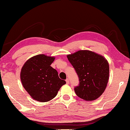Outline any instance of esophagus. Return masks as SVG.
I'll return each mask as SVG.
<instances>
[{
  "mask_svg": "<svg viewBox=\"0 0 130 130\" xmlns=\"http://www.w3.org/2000/svg\"><path fill=\"white\" fill-rule=\"evenodd\" d=\"M66 82H67V84H69V78H67V79H66Z\"/></svg>",
  "mask_w": 130,
  "mask_h": 130,
  "instance_id": "obj_1",
  "label": "esophagus"
}]
</instances>
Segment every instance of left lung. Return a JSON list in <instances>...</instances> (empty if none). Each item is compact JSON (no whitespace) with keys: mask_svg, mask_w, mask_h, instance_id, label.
Instances as JSON below:
<instances>
[{"mask_svg":"<svg viewBox=\"0 0 130 130\" xmlns=\"http://www.w3.org/2000/svg\"><path fill=\"white\" fill-rule=\"evenodd\" d=\"M77 74L76 94L87 101L98 99L104 92L109 79V65L103 56L89 50H79L67 56Z\"/></svg>","mask_w":130,"mask_h":130,"instance_id":"left-lung-1","label":"left lung"}]
</instances>
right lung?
I'll use <instances>...</instances> for the list:
<instances>
[{
    "mask_svg": "<svg viewBox=\"0 0 130 130\" xmlns=\"http://www.w3.org/2000/svg\"><path fill=\"white\" fill-rule=\"evenodd\" d=\"M54 59L44 54L37 55L26 61L22 68L21 79L24 88L38 102H46L53 99L66 84L50 66Z\"/></svg>",
    "mask_w": 130,
    "mask_h": 130,
    "instance_id": "add662e5",
    "label": "right lung"
}]
</instances>
